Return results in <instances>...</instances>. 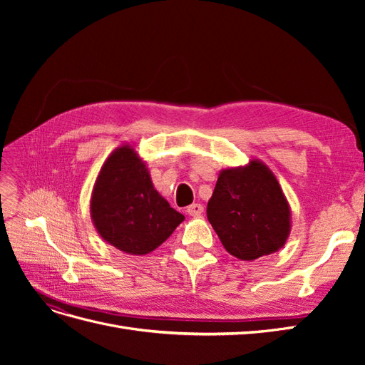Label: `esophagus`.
<instances>
[{
  "label": "esophagus",
  "instance_id": "34e87169",
  "mask_svg": "<svg viewBox=\"0 0 365 365\" xmlns=\"http://www.w3.org/2000/svg\"><path fill=\"white\" fill-rule=\"evenodd\" d=\"M187 213L193 217H200L204 213V205L202 204H192L187 207Z\"/></svg>",
  "mask_w": 365,
  "mask_h": 365
}]
</instances>
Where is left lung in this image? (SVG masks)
Returning <instances> with one entry per match:
<instances>
[{
  "mask_svg": "<svg viewBox=\"0 0 365 365\" xmlns=\"http://www.w3.org/2000/svg\"><path fill=\"white\" fill-rule=\"evenodd\" d=\"M207 217L224 248L251 262L283 248L291 233V207L272 170L252 158L219 172Z\"/></svg>",
  "mask_w": 365,
  "mask_h": 365,
  "instance_id": "left-lung-1",
  "label": "left lung"
}]
</instances>
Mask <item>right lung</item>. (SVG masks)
I'll return each mask as SVG.
<instances>
[{
    "mask_svg": "<svg viewBox=\"0 0 365 365\" xmlns=\"http://www.w3.org/2000/svg\"><path fill=\"white\" fill-rule=\"evenodd\" d=\"M90 213L106 244L132 256L158 248L185 219L153 187L146 161L129 145L113 150L103 163Z\"/></svg>",
    "mask_w": 365,
    "mask_h": 365,
    "instance_id": "1",
    "label": "right lung"
}]
</instances>
